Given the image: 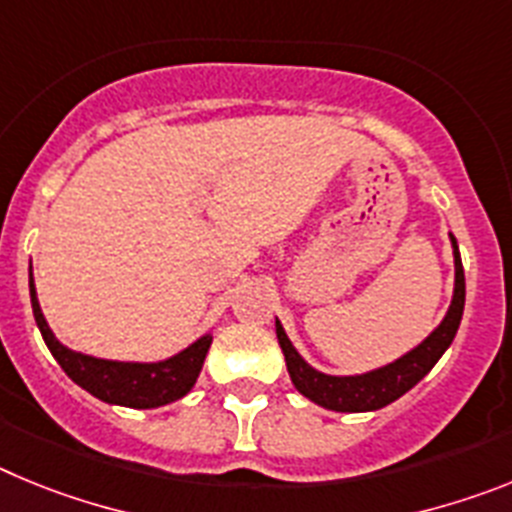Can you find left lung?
<instances>
[{
    "mask_svg": "<svg viewBox=\"0 0 512 512\" xmlns=\"http://www.w3.org/2000/svg\"><path fill=\"white\" fill-rule=\"evenodd\" d=\"M451 246H454V266H456V284H454V300H451L446 318L441 320L431 336L425 338L418 348H413L410 354L402 359L392 361V364L374 369L369 374H359V377H330V374L312 369L292 346V341L284 333L282 323L277 320V338L279 346L284 351V361H287V372L292 377V384L307 397V400L318 402L328 410H338V413H366V410H379L384 405L395 402L408 390H413L415 384L431 372L436 361L441 359L443 351L451 346L456 330H459L461 315H464V297H467V287H464V266H461L459 246L456 238L451 235Z\"/></svg>",
    "mask_w": 512,
    "mask_h": 512,
    "instance_id": "left-lung-1",
    "label": "left lung"
}]
</instances>
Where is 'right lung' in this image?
Here are the masks:
<instances>
[{"label":"right lung","instance_id":"right-lung-1","mask_svg":"<svg viewBox=\"0 0 512 512\" xmlns=\"http://www.w3.org/2000/svg\"><path fill=\"white\" fill-rule=\"evenodd\" d=\"M30 302H33V315L40 328V336H43L45 346L51 348L53 359L61 364L63 372L69 374L79 387L92 392L102 402H110V405L146 410L169 405V402L184 397L200 377L207 348L212 343V336H202L200 341L184 348L182 354L171 356L166 361H156V364L94 359V356L76 354V351L56 341V336L45 323L43 312H40L33 284V266H30Z\"/></svg>","mask_w":512,"mask_h":512}]
</instances>
